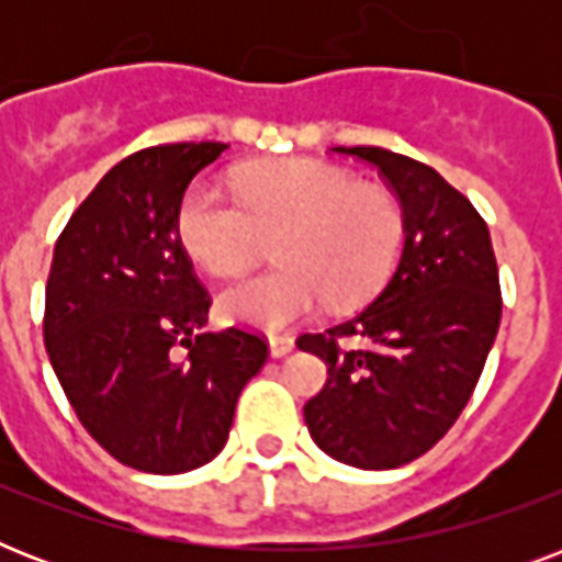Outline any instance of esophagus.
<instances>
[{"mask_svg": "<svg viewBox=\"0 0 562 562\" xmlns=\"http://www.w3.org/2000/svg\"><path fill=\"white\" fill-rule=\"evenodd\" d=\"M268 344H271L273 359H282V356H289V352L294 350V338H291V335H271Z\"/></svg>", "mask_w": 562, "mask_h": 562, "instance_id": "esophagus-1", "label": "esophagus"}]
</instances>
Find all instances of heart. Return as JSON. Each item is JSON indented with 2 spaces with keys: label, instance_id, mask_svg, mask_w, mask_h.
Listing matches in <instances>:
<instances>
[{
  "label": "heart",
  "instance_id": "1",
  "mask_svg": "<svg viewBox=\"0 0 562 562\" xmlns=\"http://www.w3.org/2000/svg\"><path fill=\"white\" fill-rule=\"evenodd\" d=\"M236 198L198 180L180 194L175 233L189 259L215 277L247 271L273 238L280 268L233 282L218 315L256 329H282L326 300L359 306L396 265L405 218L396 194L364 187L347 169L321 160L247 166Z\"/></svg>",
  "mask_w": 562,
  "mask_h": 562
}]
</instances>
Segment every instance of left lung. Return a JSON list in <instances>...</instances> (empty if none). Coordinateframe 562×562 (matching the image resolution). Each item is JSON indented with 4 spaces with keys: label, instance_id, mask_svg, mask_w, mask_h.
<instances>
[{
    "label": "left lung",
    "instance_id": "8db88e82",
    "mask_svg": "<svg viewBox=\"0 0 562 562\" xmlns=\"http://www.w3.org/2000/svg\"><path fill=\"white\" fill-rule=\"evenodd\" d=\"M335 151L387 180L405 247L370 306L297 338L329 370L303 414L335 461L393 470L426 454L467 408L502 321L498 265L479 210L431 166L373 145Z\"/></svg>",
    "mask_w": 562,
    "mask_h": 562
}]
</instances>
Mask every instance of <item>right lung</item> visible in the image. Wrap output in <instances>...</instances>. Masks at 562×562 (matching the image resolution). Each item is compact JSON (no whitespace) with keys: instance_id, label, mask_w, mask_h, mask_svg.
<instances>
[{"instance_id":"1","label":"right lung","mask_w":562,"mask_h":562,"mask_svg":"<svg viewBox=\"0 0 562 562\" xmlns=\"http://www.w3.org/2000/svg\"><path fill=\"white\" fill-rule=\"evenodd\" d=\"M224 148L151 145L116 162L66 221L48 271L43 341L66 400L101 449L154 475L224 449L268 359L259 333H201L212 297L175 233L180 194Z\"/></svg>"}]
</instances>
